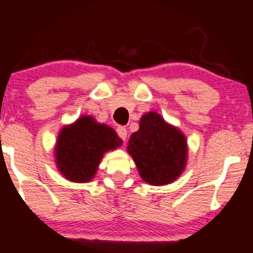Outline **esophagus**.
Returning a JSON list of instances; mask_svg holds the SVG:
<instances>
[{
  "instance_id": "esophagus-1",
  "label": "esophagus",
  "mask_w": 253,
  "mask_h": 253,
  "mask_svg": "<svg viewBox=\"0 0 253 253\" xmlns=\"http://www.w3.org/2000/svg\"><path fill=\"white\" fill-rule=\"evenodd\" d=\"M117 132H118V135L120 136V138L123 139V140H126V138H127V129L125 128V127H123V126L118 127Z\"/></svg>"
}]
</instances>
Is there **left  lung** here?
Here are the masks:
<instances>
[{
    "instance_id": "left-lung-1",
    "label": "left lung",
    "mask_w": 253,
    "mask_h": 253,
    "mask_svg": "<svg viewBox=\"0 0 253 253\" xmlns=\"http://www.w3.org/2000/svg\"><path fill=\"white\" fill-rule=\"evenodd\" d=\"M127 151L143 181L165 185L176 181L187 164V139L158 113L143 115L139 129L130 135Z\"/></svg>"
}]
</instances>
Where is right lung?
I'll list each match as a JSON object with an SVG mask.
<instances>
[{
	"label": "right lung",
	"instance_id": "obj_1",
	"mask_svg": "<svg viewBox=\"0 0 253 253\" xmlns=\"http://www.w3.org/2000/svg\"><path fill=\"white\" fill-rule=\"evenodd\" d=\"M121 144L114 129L83 115L60 130L54 147L57 168L69 181L89 182L94 178L104 153Z\"/></svg>",
	"mask_w": 253,
	"mask_h": 253
}]
</instances>
